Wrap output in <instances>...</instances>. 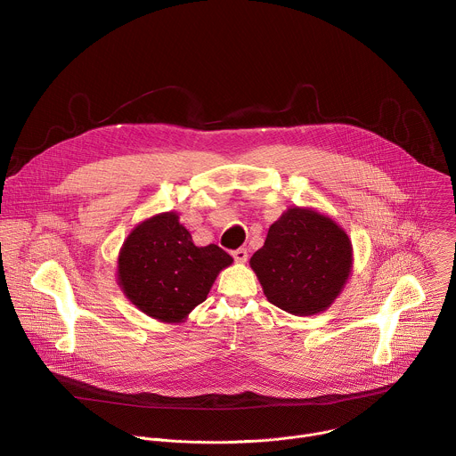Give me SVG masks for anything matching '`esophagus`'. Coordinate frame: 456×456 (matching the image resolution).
<instances>
[{"instance_id": "esophagus-1", "label": "esophagus", "mask_w": 456, "mask_h": 456, "mask_svg": "<svg viewBox=\"0 0 456 456\" xmlns=\"http://www.w3.org/2000/svg\"><path fill=\"white\" fill-rule=\"evenodd\" d=\"M232 257H234L236 263H245L247 257H248L247 248H236V250H232Z\"/></svg>"}]
</instances>
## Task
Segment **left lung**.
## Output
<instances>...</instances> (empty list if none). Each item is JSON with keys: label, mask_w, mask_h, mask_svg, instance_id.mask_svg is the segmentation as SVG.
Masks as SVG:
<instances>
[{"label": "left lung", "mask_w": 456, "mask_h": 456, "mask_svg": "<svg viewBox=\"0 0 456 456\" xmlns=\"http://www.w3.org/2000/svg\"><path fill=\"white\" fill-rule=\"evenodd\" d=\"M263 293L273 306L297 317L326 312L353 272L347 232L314 208H288L250 257Z\"/></svg>", "instance_id": "1"}]
</instances>
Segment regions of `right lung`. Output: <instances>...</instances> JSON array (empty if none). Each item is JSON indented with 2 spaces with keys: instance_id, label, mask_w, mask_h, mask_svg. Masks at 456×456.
Returning <instances> with one entry per match:
<instances>
[{
  "instance_id": "add662e5",
  "label": "right lung",
  "mask_w": 456,
  "mask_h": 456,
  "mask_svg": "<svg viewBox=\"0 0 456 456\" xmlns=\"http://www.w3.org/2000/svg\"><path fill=\"white\" fill-rule=\"evenodd\" d=\"M232 257L218 245L197 247L175 211L137 224L118 256L116 281L132 305L165 324H181L206 300Z\"/></svg>"
}]
</instances>
